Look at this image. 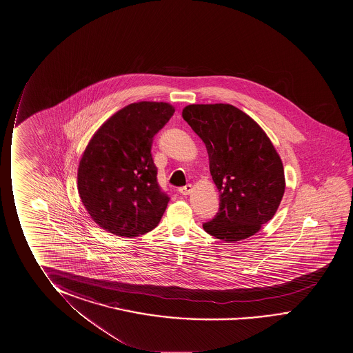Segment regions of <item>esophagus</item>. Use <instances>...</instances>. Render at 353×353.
Instances as JSON below:
<instances>
[{
	"label": "esophagus",
	"mask_w": 353,
	"mask_h": 353,
	"mask_svg": "<svg viewBox=\"0 0 353 353\" xmlns=\"http://www.w3.org/2000/svg\"><path fill=\"white\" fill-rule=\"evenodd\" d=\"M191 190H192V186L191 185L188 184L183 186V188H180L179 192L181 195H189L190 192H191Z\"/></svg>",
	"instance_id": "1"
}]
</instances>
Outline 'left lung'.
Here are the masks:
<instances>
[{"mask_svg": "<svg viewBox=\"0 0 353 353\" xmlns=\"http://www.w3.org/2000/svg\"><path fill=\"white\" fill-rule=\"evenodd\" d=\"M183 118L205 142L219 211L203 229L223 241L252 236L273 218L285 192L283 162L263 129L225 103L189 105Z\"/></svg>", "mask_w": 353, "mask_h": 353, "instance_id": "1", "label": "left lung"}]
</instances>
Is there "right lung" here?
Returning a JSON list of instances; mask_svg holds the SVG:
<instances>
[{
  "mask_svg": "<svg viewBox=\"0 0 353 353\" xmlns=\"http://www.w3.org/2000/svg\"><path fill=\"white\" fill-rule=\"evenodd\" d=\"M174 112L165 102L132 103L91 137L80 159L78 191L92 221L105 232L139 236L163 216L169 197L158 185L151 148Z\"/></svg>",
  "mask_w": 353,
  "mask_h": 353,
  "instance_id": "obj_1",
  "label": "right lung"
}]
</instances>
